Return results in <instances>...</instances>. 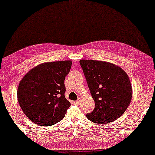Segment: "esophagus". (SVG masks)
Listing matches in <instances>:
<instances>
[{"label":"esophagus","mask_w":155,"mask_h":155,"mask_svg":"<svg viewBox=\"0 0 155 155\" xmlns=\"http://www.w3.org/2000/svg\"><path fill=\"white\" fill-rule=\"evenodd\" d=\"M80 100H76V101L74 102V104H76V105H79V104H80Z\"/></svg>","instance_id":"obj_1"}]
</instances>
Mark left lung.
Masks as SVG:
<instances>
[{
    "label": "left lung",
    "mask_w": 155,
    "mask_h": 155,
    "mask_svg": "<svg viewBox=\"0 0 155 155\" xmlns=\"http://www.w3.org/2000/svg\"><path fill=\"white\" fill-rule=\"evenodd\" d=\"M80 65L95 101L93 111L87 114L90 121L106 124L119 118L132 97L130 78L119 66L105 61L80 60Z\"/></svg>",
    "instance_id": "1"
}]
</instances>
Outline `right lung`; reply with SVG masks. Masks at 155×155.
<instances>
[{
	"label": "right lung",
	"mask_w": 155,
	"mask_h": 155,
	"mask_svg": "<svg viewBox=\"0 0 155 155\" xmlns=\"http://www.w3.org/2000/svg\"><path fill=\"white\" fill-rule=\"evenodd\" d=\"M71 65V60L44 63L22 78L18 100L24 114L34 123L51 126L65 117L70 103L65 97L64 81Z\"/></svg>",
	"instance_id": "right-lung-1"
}]
</instances>
